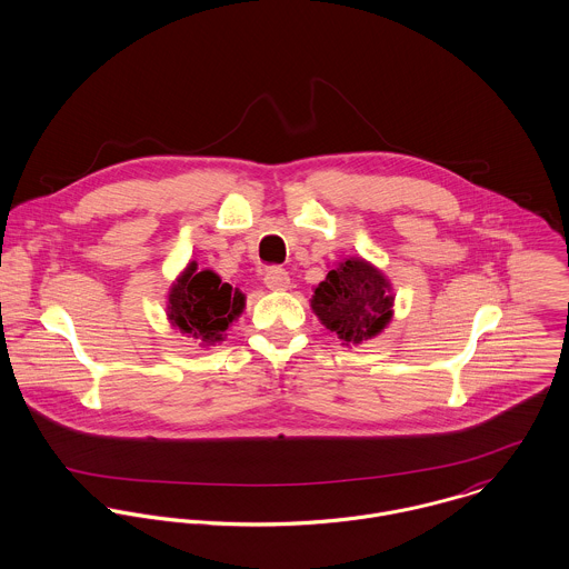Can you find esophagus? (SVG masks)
Listing matches in <instances>:
<instances>
[{"instance_id":"obj_1","label":"esophagus","mask_w":569,"mask_h":569,"mask_svg":"<svg viewBox=\"0 0 569 569\" xmlns=\"http://www.w3.org/2000/svg\"><path fill=\"white\" fill-rule=\"evenodd\" d=\"M264 284L267 289L271 291H287L291 287V278L284 269L280 267H271L267 273H264Z\"/></svg>"}]
</instances>
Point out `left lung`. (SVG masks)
Segmentation results:
<instances>
[{
	"label": "left lung",
	"mask_w": 569,
	"mask_h": 569,
	"mask_svg": "<svg viewBox=\"0 0 569 569\" xmlns=\"http://www.w3.org/2000/svg\"><path fill=\"white\" fill-rule=\"evenodd\" d=\"M392 307L395 289L390 280L361 256L337 262L311 298L313 313L341 339V346H357L381 335L392 322Z\"/></svg>",
	"instance_id": "obj_1"
}]
</instances>
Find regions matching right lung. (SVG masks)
<instances>
[{
  "label": "right lung",
  "instance_id": "1",
  "mask_svg": "<svg viewBox=\"0 0 569 569\" xmlns=\"http://www.w3.org/2000/svg\"><path fill=\"white\" fill-rule=\"evenodd\" d=\"M244 293L221 280L212 269L188 262L168 289L166 316L170 326L199 346H214L226 339V330L241 318Z\"/></svg>",
  "mask_w": 569,
  "mask_h": 569
}]
</instances>
